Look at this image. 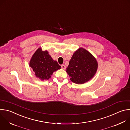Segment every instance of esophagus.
<instances>
[{"instance_id": "1", "label": "esophagus", "mask_w": 130, "mask_h": 130, "mask_svg": "<svg viewBox=\"0 0 130 130\" xmlns=\"http://www.w3.org/2000/svg\"><path fill=\"white\" fill-rule=\"evenodd\" d=\"M61 68L63 69H66V66L65 65H61Z\"/></svg>"}]
</instances>
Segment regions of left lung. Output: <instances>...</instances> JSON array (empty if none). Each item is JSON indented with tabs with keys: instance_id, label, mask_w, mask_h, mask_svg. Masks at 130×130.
Here are the masks:
<instances>
[{
	"instance_id": "obj_1",
	"label": "left lung",
	"mask_w": 130,
	"mask_h": 130,
	"mask_svg": "<svg viewBox=\"0 0 130 130\" xmlns=\"http://www.w3.org/2000/svg\"><path fill=\"white\" fill-rule=\"evenodd\" d=\"M98 67V63L94 56L85 49L79 48L72 56L66 72L72 82L83 84L94 76Z\"/></svg>"
}]
</instances>
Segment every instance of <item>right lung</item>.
Segmentation results:
<instances>
[{
  "label": "right lung",
  "mask_w": 130,
  "mask_h": 130,
  "mask_svg": "<svg viewBox=\"0 0 130 130\" xmlns=\"http://www.w3.org/2000/svg\"><path fill=\"white\" fill-rule=\"evenodd\" d=\"M29 66L36 76L42 80L48 79L54 71L61 69V66L52 59L48 52L47 51H42L41 47L32 55Z\"/></svg>",
  "instance_id": "add662e5"
}]
</instances>
